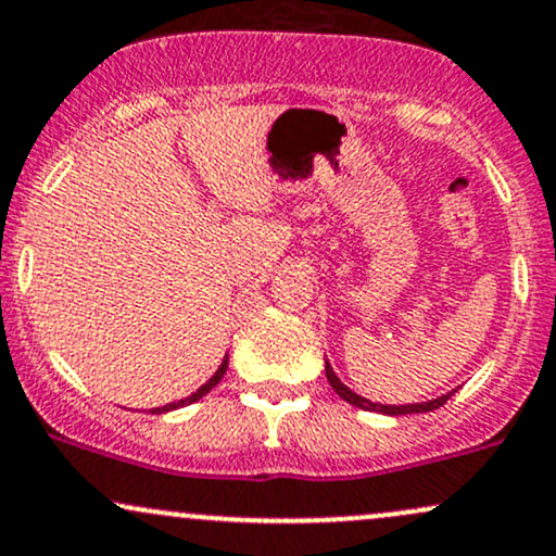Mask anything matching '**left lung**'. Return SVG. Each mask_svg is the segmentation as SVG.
<instances>
[{
    "mask_svg": "<svg viewBox=\"0 0 556 556\" xmlns=\"http://www.w3.org/2000/svg\"><path fill=\"white\" fill-rule=\"evenodd\" d=\"M325 375H328V382L332 384V390H336V393L341 395L345 403H351V406H356V408H362V410H377V414H388V416L424 414V410H434V408L445 406L447 397L455 393V390H453V393L440 395V397H432V401H427V403H406V406H382V403H371V401H367V397L356 395L354 390L345 388V384H343L341 380H338V375H336V371H332V367H330L328 362H325Z\"/></svg>",
    "mask_w": 556,
    "mask_h": 556,
    "instance_id": "8db88e82",
    "label": "left lung"
}]
</instances>
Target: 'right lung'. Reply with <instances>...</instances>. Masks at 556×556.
Here are the masks:
<instances>
[{
	"mask_svg": "<svg viewBox=\"0 0 556 556\" xmlns=\"http://www.w3.org/2000/svg\"><path fill=\"white\" fill-rule=\"evenodd\" d=\"M226 369H228V356L224 358V362H220V367L215 369V375L211 377V380H207L205 384H202V388H198V393H192V395H189V397H181V401H176V403H166V406H161V408H153V410H150V414H166V410H174V408L189 406V403L200 401L202 395H207V393H211V390L215 388V384H218L220 380H224Z\"/></svg>",
	"mask_w": 556,
	"mask_h": 556,
	"instance_id": "right-lung-1",
	"label": "right lung"
}]
</instances>
